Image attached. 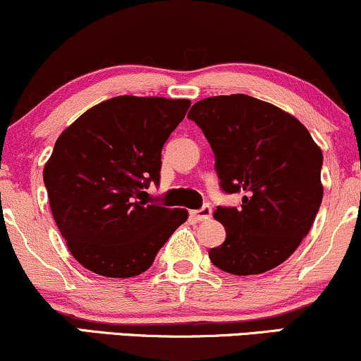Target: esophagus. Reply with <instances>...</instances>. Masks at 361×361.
I'll use <instances>...</instances> for the list:
<instances>
[{"label": "esophagus", "mask_w": 361, "mask_h": 361, "mask_svg": "<svg viewBox=\"0 0 361 361\" xmlns=\"http://www.w3.org/2000/svg\"><path fill=\"white\" fill-rule=\"evenodd\" d=\"M212 207H209V204H204L203 208H200V209H193V212H191L190 214H191V218H193V220H196V221H204V220H208L209 216H212Z\"/></svg>", "instance_id": "1"}]
</instances>
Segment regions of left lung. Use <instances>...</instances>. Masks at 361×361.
Segmentation results:
<instances>
[{
    "instance_id": "obj_1",
    "label": "left lung",
    "mask_w": 361,
    "mask_h": 361,
    "mask_svg": "<svg viewBox=\"0 0 361 361\" xmlns=\"http://www.w3.org/2000/svg\"><path fill=\"white\" fill-rule=\"evenodd\" d=\"M188 118L212 145L223 191L243 193L241 208L214 212L226 240L209 250L212 263L238 276L281 264L320 209V147L295 116L248 94L204 98Z\"/></svg>"
}]
</instances>
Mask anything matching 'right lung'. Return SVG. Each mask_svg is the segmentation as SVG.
Instances as JSON below:
<instances>
[{
  "label": "right lung",
  "mask_w": 361,
  "mask_h": 361,
  "mask_svg": "<svg viewBox=\"0 0 361 361\" xmlns=\"http://www.w3.org/2000/svg\"><path fill=\"white\" fill-rule=\"evenodd\" d=\"M190 99L116 97L59 135L43 180L59 233L76 262L108 278L147 271L188 212L143 198L159 183L161 149Z\"/></svg>",
  "instance_id": "1"
}]
</instances>
